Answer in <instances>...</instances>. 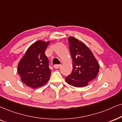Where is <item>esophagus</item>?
<instances>
[{"label":"esophagus","instance_id":"esophagus-1","mask_svg":"<svg viewBox=\"0 0 122 122\" xmlns=\"http://www.w3.org/2000/svg\"><path fill=\"white\" fill-rule=\"evenodd\" d=\"M54 68H56V69H58L60 67H61V65H59V64H55V65H54Z\"/></svg>","mask_w":122,"mask_h":122}]
</instances>
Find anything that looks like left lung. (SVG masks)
<instances>
[{
	"instance_id": "obj_1",
	"label": "left lung",
	"mask_w": 122,
	"mask_h": 122,
	"mask_svg": "<svg viewBox=\"0 0 122 122\" xmlns=\"http://www.w3.org/2000/svg\"><path fill=\"white\" fill-rule=\"evenodd\" d=\"M70 51L73 61V70L65 78L72 86H86L94 80L99 72L100 66L89 49L73 37L68 38Z\"/></svg>"
}]
</instances>
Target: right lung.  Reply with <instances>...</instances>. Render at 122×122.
<instances>
[{
    "label": "right lung",
    "mask_w": 122,
    "mask_h": 122,
    "mask_svg": "<svg viewBox=\"0 0 122 122\" xmlns=\"http://www.w3.org/2000/svg\"><path fill=\"white\" fill-rule=\"evenodd\" d=\"M50 42L38 41L27 50L18 64V73L27 86L37 88L47 83L50 77L49 60L45 50Z\"/></svg>",
    "instance_id": "1"
}]
</instances>
